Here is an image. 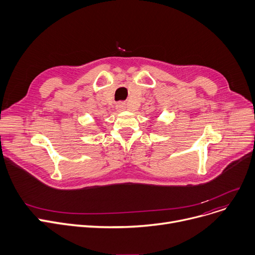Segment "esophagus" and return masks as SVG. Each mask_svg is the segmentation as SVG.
Returning <instances> with one entry per match:
<instances>
[{"instance_id": "34e87169", "label": "esophagus", "mask_w": 255, "mask_h": 255, "mask_svg": "<svg viewBox=\"0 0 255 255\" xmlns=\"http://www.w3.org/2000/svg\"><path fill=\"white\" fill-rule=\"evenodd\" d=\"M125 107H126V106H125V103H123V102H120V103L117 104V110H118V112L124 111Z\"/></svg>"}]
</instances>
